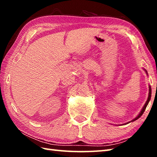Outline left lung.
I'll list each match as a JSON object with an SVG mask.
<instances>
[{"label":"left lung","mask_w":157,"mask_h":157,"mask_svg":"<svg viewBox=\"0 0 157 157\" xmlns=\"http://www.w3.org/2000/svg\"><path fill=\"white\" fill-rule=\"evenodd\" d=\"M145 72H146V73L147 74V71H145ZM152 91V90H151V87L150 86H149V96H148V99H147V102H146V103H145V105H144V107H143V109H142V111H140V114L139 116H138L136 118H134V120L133 121H136V120H137L138 118H139L140 116H142V114L143 113V112H144L145 111V109H146V107H147V105H148V103H149V102H150V98H151V91Z\"/></svg>","instance_id":"left-lung-1"}]
</instances>
